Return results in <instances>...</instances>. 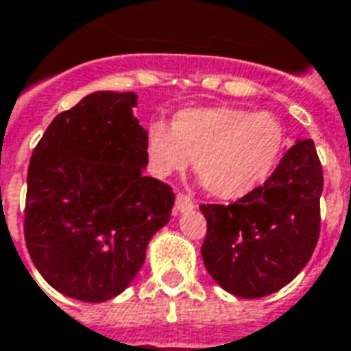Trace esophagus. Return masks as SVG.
<instances>
[{
    "mask_svg": "<svg viewBox=\"0 0 351 351\" xmlns=\"http://www.w3.org/2000/svg\"><path fill=\"white\" fill-rule=\"evenodd\" d=\"M194 207L195 204L190 199V197H188V195H182V194L176 195V204H175L176 213H190Z\"/></svg>",
    "mask_w": 351,
    "mask_h": 351,
    "instance_id": "obj_1",
    "label": "esophagus"
}]
</instances>
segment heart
<instances>
[{
    "mask_svg": "<svg viewBox=\"0 0 351 351\" xmlns=\"http://www.w3.org/2000/svg\"><path fill=\"white\" fill-rule=\"evenodd\" d=\"M288 145L285 125L273 113L211 106L178 111L171 128L152 123L145 157L159 178L182 173L192 159L197 176L221 199H242L269 182Z\"/></svg>",
    "mask_w": 351,
    "mask_h": 351,
    "instance_id": "heart-1",
    "label": "heart"
}]
</instances>
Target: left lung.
<instances>
[{
    "label": "left lung",
    "mask_w": 351,
    "mask_h": 351,
    "mask_svg": "<svg viewBox=\"0 0 351 351\" xmlns=\"http://www.w3.org/2000/svg\"><path fill=\"white\" fill-rule=\"evenodd\" d=\"M323 169L311 140H295L269 182L230 206H202L207 273L228 294L263 298L292 282L319 240Z\"/></svg>",
    "instance_id": "obj_1"
}]
</instances>
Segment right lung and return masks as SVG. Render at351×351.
<instances>
[{"label":"right lung","instance_id":"add662e5","mask_svg":"<svg viewBox=\"0 0 351 351\" xmlns=\"http://www.w3.org/2000/svg\"><path fill=\"white\" fill-rule=\"evenodd\" d=\"M134 92H94L51 121L28 165L25 238L45 282L99 304L134 280L171 221L173 190L144 176Z\"/></svg>","mask_w":351,"mask_h":351}]
</instances>
